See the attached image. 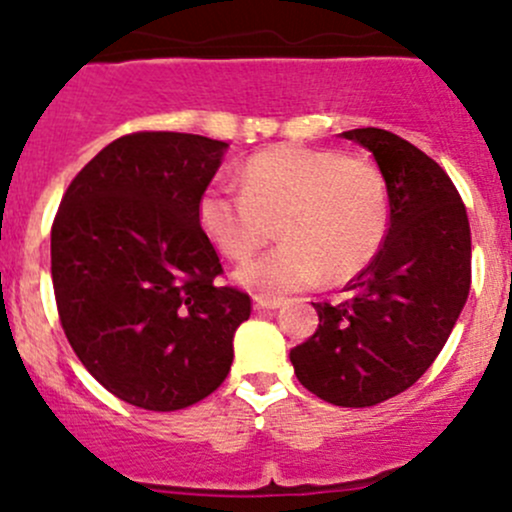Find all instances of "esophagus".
<instances>
[{"mask_svg":"<svg viewBox=\"0 0 512 512\" xmlns=\"http://www.w3.org/2000/svg\"><path fill=\"white\" fill-rule=\"evenodd\" d=\"M282 307V299H272V297H255V309L257 312H270V309Z\"/></svg>","mask_w":512,"mask_h":512,"instance_id":"obj_1","label":"esophagus"}]
</instances>
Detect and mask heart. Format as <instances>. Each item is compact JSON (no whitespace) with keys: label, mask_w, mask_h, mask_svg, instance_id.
Masks as SVG:
<instances>
[{"label":"heart","mask_w":512,"mask_h":512,"mask_svg":"<svg viewBox=\"0 0 512 512\" xmlns=\"http://www.w3.org/2000/svg\"><path fill=\"white\" fill-rule=\"evenodd\" d=\"M198 225L227 260L255 255L277 232L282 245L235 272L265 297L299 292L359 275L384 245L389 188L374 160L329 148L275 146L240 168V190L208 185Z\"/></svg>","instance_id":"obj_1"}]
</instances>
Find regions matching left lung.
<instances>
[{
  "label": "left lung",
  "instance_id": "obj_1",
  "mask_svg": "<svg viewBox=\"0 0 512 512\" xmlns=\"http://www.w3.org/2000/svg\"><path fill=\"white\" fill-rule=\"evenodd\" d=\"M339 136L384 173L389 230L347 302L314 304L317 332L289 361L314 396L364 409L414 386L456 327L471 289V225L446 170L409 141L384 128Z\"/></svg>",
  "mask_w": 512,
  "mask_h": 512
}]
</instances>
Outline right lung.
Instances as JSON below:
<instances>
[{"instance_id":"right-lung-1","label":"right lung","mask_w":512,"mask_h":512,"mask_svg":"<svg viewBox=\"0 0 512 512\" xmlns=\"http://www.w3.org/2000/svg\"><path fill=\"white\" fill-rule=\"evenodd\" d=\"M227 143L141 131L79 170L51 225V282L71 349L103 389L146 411L213 394L252 302L220 287L198 198Z\"/></svg>"}]
</instances>
